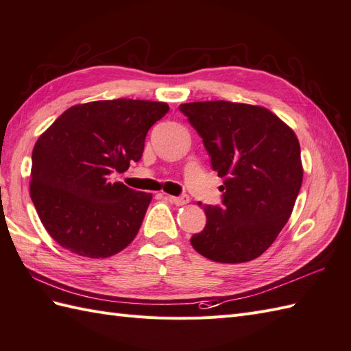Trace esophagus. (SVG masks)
Here are the masks:
<instances>
[{"label":"esophagus","mask_w":351,"mask_h":351,"mask_svg":"<svg viewBox=\"0 0 351 351\" xmlns=\"http://www.w3.org/2000/svg\"><path fill=\"white\" fill-rule=\"evenodd\" d=\"M167 199H168L171 204L184 205V204L189 202V196H187V195H182V196H171V195H168Z\"/></svg>","instance_id":"34e87169"}]
</instances>
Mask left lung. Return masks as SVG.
I'll return each instance as SVG.
<instances>
[{
    "instance_id": "1",
    "label": "left lung",
    "mask_w": 351,
    "mask_h": 351,
    "mask_svg": "<svg viewBox=\"0 0 351 351\" xmlns=\"http://www.w3.org/2000/svg\"><path fill=\"white\" fill-rule=\"evenodd\" d=\"M180 110L201 135L213 169L225 178L219 187L223 205L198 202L207 223L191 244L215 262L259 258L287 223L302 184L295 132L261 106L204 101Z\"/></svg>"
}]
</instances>
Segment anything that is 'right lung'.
<instances>
[{
  "label": "right lung",
  "mask_w": 351,
  "mask_h": 351,
  "mask_svg": "<svg viewBox=\"0 0 351 351\" xmlns=\"http://www.w3.org/2000/svg\"><path fill=\"white\" fill-rule=\"evenodd\" d=\"M167 102L107 99L73 106L32 150L29 193L49 235L84 258H108L138 234L152 193L113 183L143 156L150 128Z\"/></svg>",
  "instance_id": "obj_1"
}]
</instances>
